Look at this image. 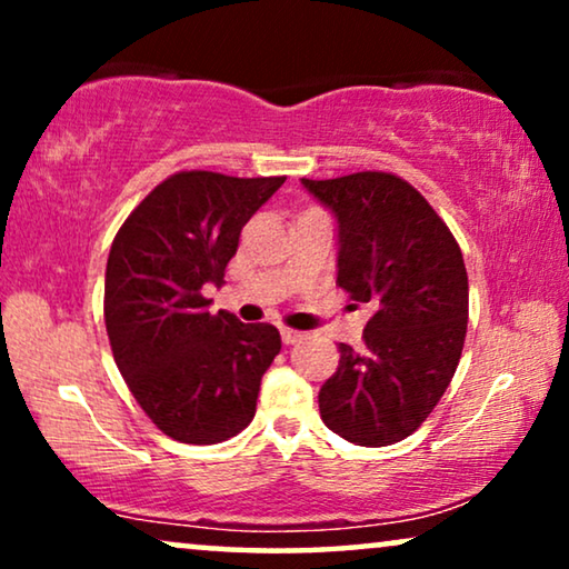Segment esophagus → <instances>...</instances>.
<instances>
[{"mask_svg":"<svg viewBox=\"0 0 569 569\" xmlns=\"http://www.w3.org/2000/svg\"><path fill=\"white\" fill-rule=\"evenodd\" d=\"M302 339V331H295V329H287V326H282V341L284 345H295V341Z\"/></svg>","mask_w":569,"mask_h":569,"instance_id":"obj_1","label":"esophagus"}]
</instances>
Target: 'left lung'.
I'll return each instance as SVG.
<instances>
[{"label":"left lung","instance_id":"8db88e82","mask_svg":"<svg viewBox=\"0 0 569 569\" xmlns=\"http://www.w3.org/2000/svg\"><path fill=\"white\" fill-rule=\"evenodd\" d=\"M302 186L339 222L337 284L376 313L362 352L339 345L318 393L323 425L365 448L393 446L450 386L469 323V277L453 232L415 186L383 170Z\"/></svg>","mask_w":569,"mask_h":569}]
</instances>
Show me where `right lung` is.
<instances>
[{
	"label": "right lung",
	"mask_w": 569,
	"mask_h": 569,
	"mask_svg": "<svg viewBox=\"0 0 569 569\" xmlns=\"http://www.w3.org/2000/svg\"><path fill=\"white\" fill-rule=\"evenodd\" d=\"M284 176L181 170L154 186L116 232L106 267V331L144 415L168 438L214 446L246 430L263 372L282 349L271 323L209 313L243 224Z\"/></svg>",
	"instance_id": "1"
}]
</instances>
